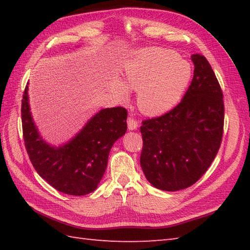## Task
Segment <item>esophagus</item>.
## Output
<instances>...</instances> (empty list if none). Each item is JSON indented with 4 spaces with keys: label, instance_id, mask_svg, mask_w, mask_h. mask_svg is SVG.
I'll return each mask as SVG.
<instances>
[{
    "label": "esophagus",
    "instance_id": "esophagus-1",
    "mask_svg": "<svg viewBox=\"0 0 250 250\" xmlns=\"http://www.w3.org/2000/svg\"><path fill=\"white\" fill-rule=\"evenodd\" d=\"M126 122H128V129L130 131H134L137 129V121L134 118L130 117V118H128V120H126Z\"/></svg>",
    "mask_w": 250,
    "mask_h": 250
}]
</instances>
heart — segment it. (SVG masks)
I'll use <instances>...</instances> for the list:
<instances>
[{
  "instance_id": "b5f03b06",
  "label": "heart",
  "mask_w": 250,
  "mask_h": 250,
  "mask_svg": "<svg viewBox=\"0 0 250 250\" xmlns=\"http://www.w3.org/2000/svg\"><path fill=\"white\" fill-rule=\"evenodd\" d=\"M191 79V65L172 50L144 48L131 55L125 62L122 82L113 78L109 91L126 102L129 89L137 91V105L148 116L171 110L182 99Z\"/></svg>"
}]
</instances>
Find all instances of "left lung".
Returning a JSON list of instances; mask_svg holds the SVG:
<instances>
[{
  "label": "left lung",
  "mask_w": 250,
  "mask_h": 250,
  "mask_svg": "<svg viewBox=\"0 0 250 250\" xmlns=\"http://www.w3.org/2000/svg\"><path fill=\"white\" fill-rule=\"evenodd\" d=\"M193 78L180 103L143 121L141 167L153 187L178 191L201 178L219 150L224 132L222 91L210 64L192 55Z\"/></svg>",
  "instance_id": "8db88e82"
}]
</instances>
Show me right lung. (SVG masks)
<instances>
[{"mask_svg": "<svg viewBox=\"0 0 250 250\" xmlns=\"http://www.w3.org/2000/svg\"><path fill=\"white\" fill-rule=\"evenodd\" d=\"M28 84L21 119L24 145L35 171L60 192L76 196L92 192L105 173L111 147L125 134L126 109H100L71 140L51 145L41 135L32 116Z\"/></svg>", "mask_w": 250, "mask_h": 250, "instance_id": "add662e5", "label": "right lung"}]
</instances>
